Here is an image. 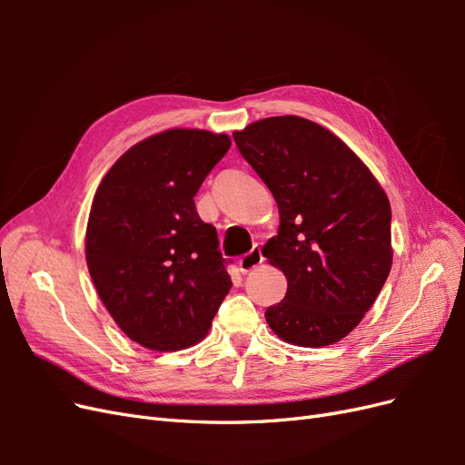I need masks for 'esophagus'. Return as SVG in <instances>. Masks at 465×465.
I'll use <instances>...</instances> for the list:
<instances>
[{"mask_svg":"<svg viewBox=\"0 0 465 465\" xmlns=\"http://www.w3.org/2000/svg\"><path fill=\"white\" fill-rule=\"evenodd\" d=\"M262 262H263L262 250L256 246V248H252L248 254L238 258V270H241L242 273H248V272L254 270V267H258Z\"/></svg>","mask_w":465,"mask_h":465,"instance_id":"34e87169","label":"esophagus"}]
</instances>
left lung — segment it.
<instances>
[{
    "label": "left lung",
    "instance_id": "8db88e82",
    "mask_svg": "<svg viewBox=\"0 0 465 465\" xmlns=\"http://www.w3.org/2000/svg\"><path fill=\"white\" fill-rule=\"evenodd\" d=\"M246 163L270 188L281 224L262 254L287 277L265 311L287 343L323 347L357 328L391 267V209L384 190L340 137L299 116L234 132Z\"/></svg>",
    "mask_w": 465,
    "mask_h": 465
}]
</instances>
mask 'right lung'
Wrapping results in <instances>:
<instances>
[{"mask_svg":"<svg viewBox=\"0 0 465 465\" xmlns=\"http://www.w3.org/2000/svg\"><path fill=\"white\" fill-rule=\"evenodd\" d=\"M231 147L224 134L168 130L125 151L98 186L87 265L120 330L153 351L203 340L232 281L193 195Z\"/></svg>","mask_w":465,"mask_h":465,"instance_id":"add662e5","label":"right lung"}]
</instances>
